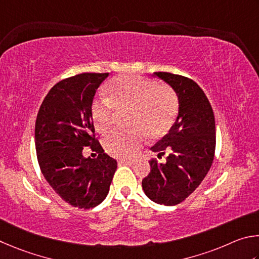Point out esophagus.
I'll return each instance as SVG.
<instances>
[{
  "label": "esophagus",
  "instance_id": "1",
  "mask_svg": "<svg viewBox=\"0 0 259 259\" xmlns=\"http://www.w3.org/2000/svg\"><path fill=\"white\" fill-rule=\"evenodd\" d=\"M134 161L135 160H133V159H121L118 162H119V165H132Z\"/></svg>",
  "mask_w": 259,
  "mask_h": 259
}]
</instances>
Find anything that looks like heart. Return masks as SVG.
Instances as JSON below:
<instances>
[{
    "mask_svg": "<svg viewBox=\"0 0 259 259\" xmlns=\"http://www.w3.org/2000/svg\"><path fill=\"white\" fill-rule=\"evenodd\" d=\"M106 99L95 100L91 117L99 133L112 128L116 113L127 111V132H115L104 140L109 155L120 159L132 158L141 148L146 135L151 140L164 137L179 112V98L166 84L137 75H121L109 80Z\"/></svg>",
    "mask_w": 259,
    "mask_h": 259,
    "instance_id": "heart-1",
    "label": "heart"
}]
</instances>
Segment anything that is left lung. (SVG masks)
Returning <instances> with one entry per match:
<instances>
[{
	"label": "left lung",
	"mask_w": 259,
	"mask_h": 259,
	"mask_svg": "<svg viewBox=\"0 0 259 259\" xmlns=\"http://www.w3.org/2000/svg\"><path fill=\"white\" fill-rule=\"evenodd\" d=\"M155 76L175 91L179 115L169 132L151 148L158 158L168 151L166 162L150 160L151 170L142 180V188L153 202L175 206L200 185L210 169L216 147L215 117L196 81L170 72H155Z\"/></svg>",
	"instance_id": "8db88e82"
}]
</instances>
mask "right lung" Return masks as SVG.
Listing matches in <instances>:
<instances>
[{
  "instance_id": "right-lung-1",
  "label": "right lung",
  "mask_w": 259,
  "mask_h": 259,
  "mask_svg": "<svg viewBox=\"0 0 259 259\" xmlns=\"http://www.w3.org/2000/svg\"><path fill=\"white\" fill-rule=\"evenodd\" d=\"M108 72H84L62 79L44 98L35 122V146L40 171L62 200L93 208L106 199L117 161L95 139L91 117L95 92ZM99 153L85 158L82 149Z\"/></svg>"
}]
</instances>
